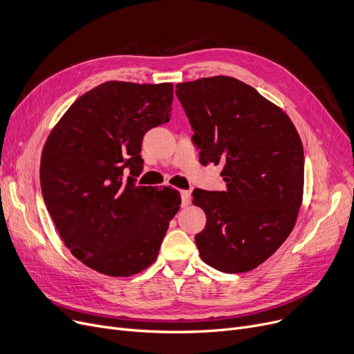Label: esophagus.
Masks as SVG:
<instances>
[{
	"label": "esophagus",
	"instance_id": "1",
	"mask_svg": "<svg viewBox=\"0 0 354 354\" xmlns=\"http://www.w3.org/2000/svg\"><path fill=\"white\" fill-rule=\"evenodd\" d=\"M180 198H182V205L187 207L191 202V191H180Z\"/></svg>",
	"mask_w": 354,
	"mask_h": 354
}]
</instances>
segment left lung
<instances>
[{
  "label": "left lung",
  "mask_w": 354,
  "mask_h": 354,
  "mask_svg": "<svg viewBox=\"0 0 354 354\" xmlns=\"http://www.w3.org/2000/svg\"><path fill=\"white\" fill-rule=\"evenodd\" d=\"M199 162L224 165L225 191L194 189L207 215L195 235L203 263L222 272L263 264L291 234L303 201L304 151L284 111L234 77L176 84Z\"/></svg>",
  "instance_id": "left-lung-1"
}]
</instances>
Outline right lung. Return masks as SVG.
Returning a JSON list of instances; mask_svg holds the SVG:
<instances>
[{"label": "right lung", "instance_id": "obj_1", "mask_svg": "<svg viewBox=\"0 0 354 354\" xmlns=\"http://www.w3.org/2000/svg\"><path fill=\"white\" fill-rule=\"evenodd\" d=\"M172 100V83L106 82L51 130L40 163L43 198L66 247L91 270L129 277L159 254L180 195L136 187L135 176L143 136L169 122Z\"/></svg>", "mask_w": 354, "mask_h": 354}]
</instances>
